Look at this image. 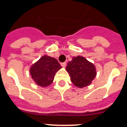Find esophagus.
<instances>
[{"mask_svg": "<svg viewBox=\"0 0 127 127\" xmlns=\"http://www.w3.org/2000/svg\"><path fill=\"white\" fill-rule=\"evenodd\" d=\"M60 64H61L62 67H65L67 64H66V62H62V63H61Z\"/></svg>", "mask_w": 127, "mask_h": 127, "instance_id": "34e87169", "label": "esophagus"}]
</instances>
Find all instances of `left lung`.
<instances>
[{
    "mask_svg": "<svg viewBox=\"0 0 127 127\" xmlns=\"http://www.w3.org/2000/svg\"><path fill=\"white\" fill-rule=\"evenodd\" d=\"M66 70L70 76L72 83L78 88L90 85L96 76V69L92 63L83 57H74L69 62Z\"/></svg>",
    "mask_w": 127,
    "mask_h": 127,
    "instance_id": "1",
    "label": "left lung"
}]
</instances>
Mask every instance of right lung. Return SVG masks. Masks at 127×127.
<instances>
[{"instance_id": "1", "label": "right lung", "mask_w": 127, "mask_h": 127, "mask_svg": "<svg viewBox=\"0 0 127 127\" xmlns=\"http://www.w3.org/2000/svg\"><path fill=\"white\" fill-rule=\"evenodd\" d=\"M62 67L58 60L44 55L30 67V75L39 86L46 87L51 84L55 73Z\"/></svg>"}]
</instances>
